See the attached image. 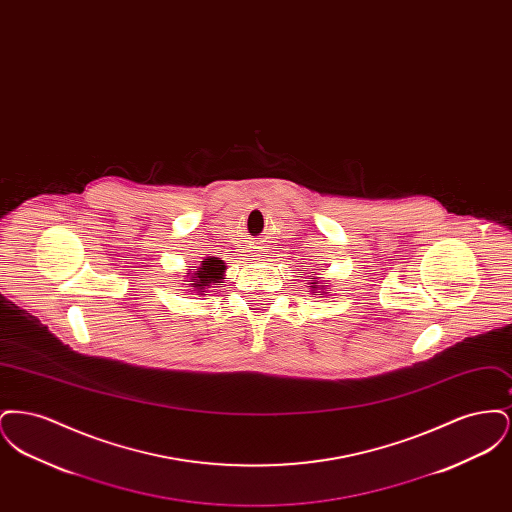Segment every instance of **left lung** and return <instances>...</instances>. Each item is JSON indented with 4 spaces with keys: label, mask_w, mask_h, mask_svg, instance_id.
<instances>
[{
    "label": "left lung",
    "mask_w": 512,
    "mask_h": 512,
    "mask_svg": "<svg viewBox=\"0 0 512 512\" xmlns=\"http://www.w3.org/2000/svg\"><path fill=\"white\" fill-rule=\"evenodd\" d=\"M317 284V280H313V282H311V286H309V288H311V292H313V295H324V293H326L324 292L326 288H324V286H320V292H318Z\"/></svg>",
    "instance_id": "obj_1"
}]
</instances>
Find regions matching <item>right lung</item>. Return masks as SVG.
I'll list each match as a JSON object with an SVG mask.
<instances>
[{"label":"right lung","instance_id":"right-lung-1","mask_svg":"<svg viewBox=\"0 0 512 512\" xmlns=\"http://www.w3.org/2000/svg\"><path fill=\"white\" fill-rule=\"evenodd\" d=\"M226 272V265L220 261L219 257H207L201 261L199 267H194V272H188L190 276V288L192 292H197V295H207V288L211 286H219L220 280L224 278Z\"/></svg>","mask_w":512,"mask_h":512}]
</instances>
